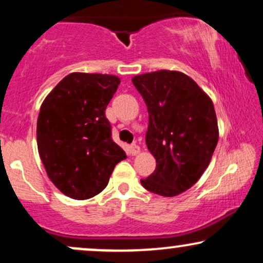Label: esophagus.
Here are the masks:
<instances>
[{
  "instance_id": "34e87169",
  "label": "esophagus",
  "mask_w": 263,
  "mask_h": 263,
  "mask_svg": "<svg viewBox=\"0 0 263 263\" xmlns=\"http://www.w3.org/2000/svg\"><path fill=\"white\" fill-rule=\"evenodd\" d=\"M140 153V147L137 146V144H132V146H129V155L131 156H136Z\"/></svg>"
}]
</instances>
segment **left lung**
I'll return each mask as SVG.
<instances>
[{"instance_id": "left-lung-1", "label": "left lung", "mask_w": 263, "mask_h": 263, "mask_svg": "<svg viewBox=\"0 0 263 263\" xmlns=\"http://www.w3.org/2000/svg\"><path fill=\"white\" fill-rule=\"evenodd\" d=\"M148 111L146 144L156 170L142 185L162 197H176L198 182L219 140L213 101L179 71L159 70L132 79Z\"/></svg>"}]
</instances>
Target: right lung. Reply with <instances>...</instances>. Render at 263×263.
<instances>
[{
    "mask_svg": "<svg viewBox=\"0 0 263 263\" xmlns=\"http://www.w3.org/2000/svg\"><path fill=\"white\" fill-rule=\"evenodd\" d=\"M119 84L115 75L71 73L42 104L38 152L48 177L68 197H95L107 185L115 165L126 158L105 116Z\"/></svg>",
    "mask_w": 263,
    "mask_h": 263,
    "instance_id": "1",
    "label": "right lung"
}]
</instances>
